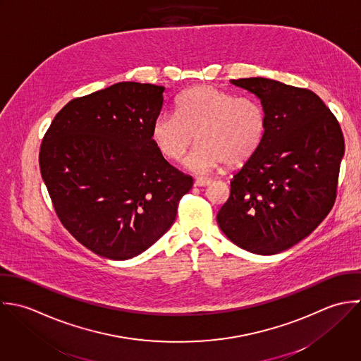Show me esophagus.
Wrapping results in <instances>:
<instances>
[{
    "instance_id": "obj_1",
    "label": "esophagus",
    "mask_w": 361,
    "mask_h": 361,
    "mask_svg": "<svg viewBox=\"0 0 361 361\" xmlns=\"http://www.w3.org/2000/svg\"><path fill=\"white\" fill-rule=\"evenodd\" d=\"M210 183H212V180L207 179V178H197V179L195 180V186H197V188H206V186H209Z\"/></svg>"
}]
</instances>
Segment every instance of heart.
Returning a JSON list of instances; mask_svg holds the SVG:
<instances>
[{
	"label": "heart",
	"instance_id": "b5f03b06",
	"mask_svg": "<svg viewBox=\"0 0 361 361\" xmlns=\"http://www.w3.org/2000/svg\"><path fill=\"white\" fill-rule=\"evenodd\" d=\"M266 126V112L257 99L196 85L176 99L175 115L155 119L151 138L165 159L182 162L196 137L199 145L188 166L206 172L223 162L227 166L247 162L260 148Z\"/></svg>",
	"mask_w": 361,
	"mask_h": 361
}]
</instances>
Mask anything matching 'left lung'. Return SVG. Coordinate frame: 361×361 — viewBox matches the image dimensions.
Returning <instances> with one entry per match:
<instances>
[{
  "instance_id": "left-lung-1",
  "label": "left lung",
  "mask_w": 361,
  "mask_h": 361,
  "mask_svg": "<svg viewBox=\"0 0 361 361\" xmlns=\"http://www.w3.org/2000/svg\"><path fill=\"white\" fill-rule=\"evenodd\" d=\"M231 84L260 99L267 126L257 152L234 175L217 223L242 249L274 255L308 237L332 210L343 133L310 90L262 77Z\"/></svg>"
}]
</instances>
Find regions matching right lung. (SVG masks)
Here are the masks:
<instances>
[{
  "mask_svg": "<svg viewBox=\"0 0 361 361\" xmlns=\"http://www.w3.org/2000/svg\"><path fill=\"white\" fill-rule=\"evenodd\" d=\"M164 92L118 82L75 98L43 137L39 165L56 214L99 256L124 260L148 249L171 228L193 186L151 138Z\"/></svg>",
  "mask_w": 361,
  "mask_h": 361,
  "instance_id": "right-lung-1",
  "label": "right lung"
}]
</instances>
